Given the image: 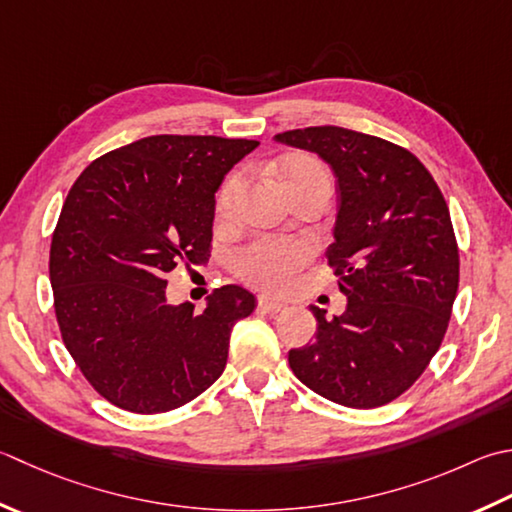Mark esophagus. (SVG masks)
Instances as JSON below:
<instances>
[{
    "mask_svg": "<svg viewBox=\"0 0 512 512\" xmlns=\"http://www.w3.org/2000/svg\"><path fill=\"white\" fill-rule=\"evenodd\" d=\"M257 308L262 310V313H279V310L284 308V304L273 302V299H268V297H259L257 299Z\"/></svg>",
    "mask_w": 512,
    "mask_h": 512,
    "instance_id": "obj_1",
    "label": "esophagus"
}]
</instances>
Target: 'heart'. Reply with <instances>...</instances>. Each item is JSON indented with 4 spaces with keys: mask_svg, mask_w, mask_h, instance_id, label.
Masks as SVG:
<instances>
[{
    "mask_svg": "<svg viewBox=\"0 0 512 512\" xmlns=\"http://www.w3.org/2000/svg\"><path fill=\"white\" fill-rule=\"evenodd\" d=\"M277 179L286 195L304 188H324L328 190V173L326 168L317 162L315 157L293 155L277 164ZM242 188L239 175L228 177L224 186L219 188L217 195V217H230L235 208V199ZM310 255L313 246L304 239H277V237H259L250 242L242 250H237L233 257L235 273L244 279L246 284L268 290V293H279L288 288L299 268H302Z\"/></svg>",
    "mask_w": 512,
    "mask_h": 512,
    "instance_id": "obj_1",
    "label": "heart"
}]
</instances>
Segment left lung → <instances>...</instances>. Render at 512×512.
<instances>
[{"mask_svg": "<svg viewBox=\"0 0 512 512\" xmlns=\"http://www.w3.org/2000/svg\"><path fill=\"white\" fill-rule=\"evenodd\" d=\"M333 168L339 210L328 264L348 297L339 317L310 306L315 342L288 353L299 382L348 408L393 402L442 346L459 250L442 190L410 150L339 126L275 135Z\"/></svg>", "mask_w": 512, "mask_h": 512, "instance_id": "8db88e82", "label": "left lung"}]
</instances>
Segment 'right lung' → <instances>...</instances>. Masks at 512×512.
I'll return each instance as SVG.
<instances>
[{
	"mask_svg": "<svg viewBox=\"0 0 512 512\" xmlns=\"http://www.w3.org/2000/svg\"><path fill=\"white\" fill-rule=\"evenodd\" d=\"M255 139L153 135L95 159L50 244L62 339L99 395L139 415L168 413L224 373L230 330L255 310L228 284L193 304L166 302V273L210 255L215 193Z\"/></svg>",
	"mask_w": 512,
	"mask_h": 512,
	"instance_id": "add662e5",
	"label": "right lung"
}]
</instances>
